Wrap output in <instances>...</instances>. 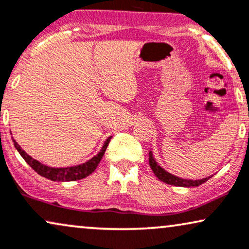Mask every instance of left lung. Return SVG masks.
<instances>
[{
    "label": "left lung",
    "mask_w": 249,
    "mask_h": 249,
    "mask_svg": "<svg viewBox=\"0 0 249 249\" xmlns=\"http://www.w3.org/2000/svg\"><path fill=\"white\" fill-rule=\"evenodd\" d=\"M149 165L150 168H152L154 174H155V176L160 179V180L165 182V184L175 185V186H182V187L199 186V185L206 182L210 178V177L204 178V179H201V180H187V179H181V178L176 177L174 175H170L169 172H166L165 170H163L161 166L155 162L152 152H149Z\"/></svg>",
    "instance_id": "1"
}]
</instances>
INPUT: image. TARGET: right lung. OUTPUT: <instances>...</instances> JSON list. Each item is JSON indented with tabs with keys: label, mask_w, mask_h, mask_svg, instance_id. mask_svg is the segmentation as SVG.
Listing matches in <instances>:
<instances>
[{
	"label": "right lung",
	"mask_w": 249,
	"mask_h": 249,
	"mask_svg": "<svg viewBox=\"0 0 249 249\" xmlns=\"http://www.w3.org/2000/svg\"><path fill=\"white\" fill-rule=\"evenodd\" d=\"M110 139H111V138H108V139H107L105 144H103L101 152L97 154L96 156H94L92 160H89V161L85 163V164L72 166V168H65V169L50 168V166L41 164L40 162H37L36 160H33L31 156H28L27 154L19 147V144L16 142L14 139H12V141H14L16 149L19 152L21 157H23L25 161H26L27 164L30 165L31 168L36 172V174H39L40 176H42V177H45L47 179H50V180L53 181H73V180H78V179H83L85 177H87V176H89L94 170L96 169V166L99 165L100 161H101L102 156L105 155V152L107 147H108Z\"/></svg>",
	"instance_id": "obj_1"
}]
</instances>
